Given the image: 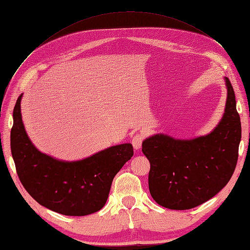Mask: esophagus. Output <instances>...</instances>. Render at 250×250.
I'll list each match as a JSON object with an SVG mask.
<instances>
[{"instance_id":"34e87169","label":"esophagus","mask_w":250,"mask_h":250,"mask_svg":"<svg viewBox=\"0 0 250 250\" xmlns=\"http://www.w3.org/2000/svg\"><path fill=\"white\" fill-rule=\"evenodd\" d=\"M143 140H144V137H143V134H135L134 137L132 138V145H133V148L135 149V150H139L141 147H142V142H143Z\"/></svg>"}]
</instances>
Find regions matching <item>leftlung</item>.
<instances>
[{
	"label": "left lung",
	"mask_w": 250,
	"mask_h": 250,
	"mask_svg": "<svg viewBox=\"0 0 250 250\" xmlns=\"http://www.w3.org/2000/svg\"><path fill=\"white\" fill-rule=\"evenodd\" d=\"M220 122L207 135L183 140L156 133L143 141L150 162L149 191L160 206L190 209L213 198L228 185L238 161L241 121L231 83Z\"/></svg>",
	"instance_id": "obj_1"
}]
</instances>
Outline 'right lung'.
Returning a JSON list of instances; mask_svg holds the SVG:
<instances>
[{
    "mask_svg": "<svg viewBox=\"0 0 250 250\" xmlns=\"http://www.w3.org/2000/svg\"><path fill=\"white\" fill-rule=\"evenodd\" d=\"M21 95L13 109L11 153L19 178L41 206L65 216H86L106 203L116 174L133 155L130 143L99 151L80 161L66 162L42 153L26 132Z\"/></svg>",
    "mask_w": 250,
    "mask_h": 250,
    "instance_id": "obj_1",
    "label": "right lung"
}]
</instances>
